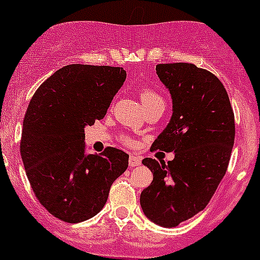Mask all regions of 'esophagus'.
I'll list each match as a JSON object with an SVG mask.
<instances>
[{
    "mask_svg": "<svg viewBox=\"0 0 260 260\" xmlns=\"http://www.w3.org/2000/svg\"><path fill=\"white\" fill-rule=\"evenodd\" d=\"M128 164H130V167H139L142 164V158L137 155H130Z\"/></svg>",
    "mask_w": 260,
    "mask_h": 260,
    "instance_id": "obj_1",
    "label": "esophagus"
}]
</instances>
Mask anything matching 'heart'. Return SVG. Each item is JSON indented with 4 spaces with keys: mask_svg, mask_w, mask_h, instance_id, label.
I'll return each mask as SVG.
<instances>
[{
    "mask_svg": "<svg viewBox=\"0 0 260 260\" xmlns=\"http://www.w3.org/2000/svg\"><path fill=\"white\" fill-rule=\"evenodd\" d=\"M141 100L143 103L144 107L147 105L153 104V103H164L162 102L161 96L158 95L157 92L152 91V89H142L141 91ZM125 143L132 144V141L128 139V138H125Z\"/></svg>",
    "mask_w": 260,
    "mask_h": 260,
    "instance_id": "1",
    "label": "heart"
}]
</instances>
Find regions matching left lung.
Wrapping results in <instances>:
<instances>
[{"mask_svg": "<svg viewBox=\"0 0 260 260\" xmlns=\"http://www.w3.org/2000/svg\"><path fill=\"white\" fill-rule=\"evenodd\" d=\"M156 73L172 96V117L152 150L174 158L146 157L153 181L142 191L141 206L152 222L173 228L210 203L231 158L234 114L219 78L192 63H160Z\"/></svg>", "mask_w": 260, "mask_h": 260, "instance_id": "1", "label": "left lung"}]
</instances>
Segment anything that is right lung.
<instances>
[{
    "mask_svg": "<svg viewBox=\"0 0 260 260\" xmlns=\"http://www.w3.org/2000/svg\"><path fill=\"white\" fill-rule=\"evenodd\" d=\"M122 68L68 65L32 96L23 119L20 155L36 198L62 221L98 215L110 186L127 169L128 155L107 147L86 153L84 127L104 118L122 87Z\"/></svg>",
    "mask_w": 260,
    "mask_h": 260,
    "instance_id": "add662e5",
    "label": "right lung"
}]
</instances>
